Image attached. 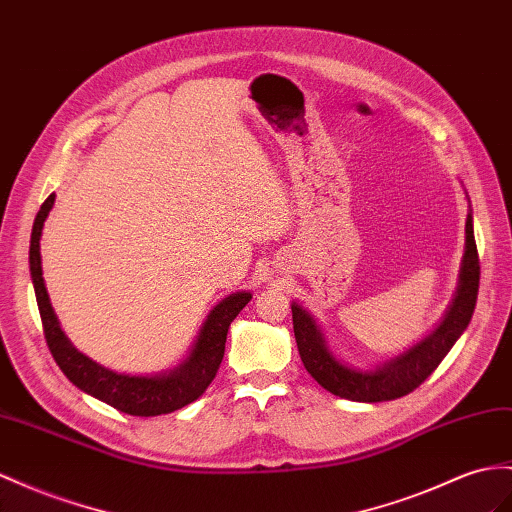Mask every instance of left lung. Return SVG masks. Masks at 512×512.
<instances>
[{"mask_svg":"<svg viewBox=\"0 0 512 512\" xmlns=\"http://www.w3.org/2000/svg\"><path fill=\"white\" fill-rule=\"evenodd\" d=\"M480 283V261L474 240V212L465 222V253L458 272V285L452 303L445 309L441 322L424 339L406 348L374 368H357L331 350L316 316L300 303H292V320L298 355L305 370L316 378L318 385L333 396L352 402H385L396 400L422 385L437 370L456 339L463 335L474 316Z\"/></svg>","mask_w":512,"mask_h":512,"instance_id":"1","label":"left lung"}]
</instances>
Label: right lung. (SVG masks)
Masks as SVG:
<instances>
[{
	"instance_id": "1",
	"label": "right lung",
	"mask_w": 512,
	"mask_h": 512,
	"mask_svg": "<svg viewBox=\"0 0 512 512\" xmlns=\"http://www.w3.org/2000/svg\"><path fill=\"white\" fill-rule=\"evenodd\" d=\"M54 201L56 194H49V199L41 205V212L36 214L34 220L30 240V274L47 346L64 376L88 396L114 406L121 413L140 417L173 413L203 396V391L214 381L222 357H225L229 326L248 305L253 294L242 290L222 298L205 318L190 348V355L175 368L155 374H125L110 370L71 344L67 333L62 331L54 307H51L41 266V235Z\"/></svg>"
}]
</instances>
